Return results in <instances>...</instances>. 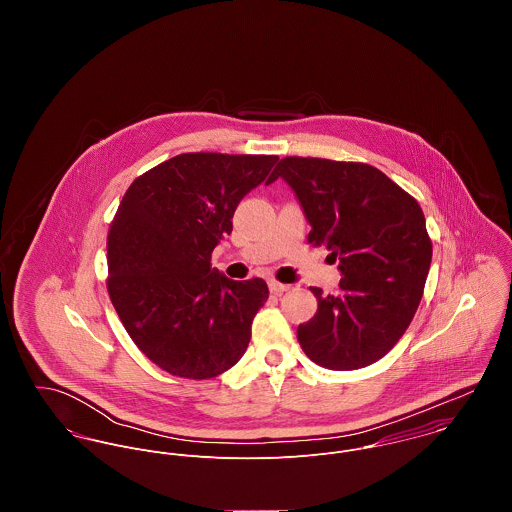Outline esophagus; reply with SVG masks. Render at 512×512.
<instances>
[{
    "label": "esophagus",
    "instance_id": "obj_1",
    "mask_svg": "<svg viewBox=\"0 0 512 512\" xmlns=\"http://www.w3.org/2000/svg\"><path fill=\"white\" fill-rule=\"evenodd\" d=\"M268 288H270V292L274 293V295H282V293L290 290L288 284H280V282H276V280H270V282H268Z\"/></svg>",
    "mask_w": 512,
    "mask_h": 512
}]
</instances>
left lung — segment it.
Segmentation results:
<instances>
[{
	"label": "left lung",
	"mask_w": 512,
	"mask_h": 512,
	"mask_svg": "<svg viewBox=\"0 0 512 512\" xmlns=\"http://www.w3.org/2000/svg\"><path fill=\"white\" fill-rule=\"evenodd\" d=\"M282 177L311 224L307 242L339 260V295L317 297V313L297 327L303 353L331 370L382 359L420 305L432 264V240L418 201L380 169L319 157H284Z\"/></svg>",
	"instance_id": "obj_1"
}]
</instances>
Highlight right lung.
Listing matches in <instances>:
<instances>
[{
  "label": "right lung",
  "instance_id": "add662e5",
  "mask_svg": "<svg viewBox=\"0 0 512 512\" xmlns=\"http://www.w3.org/2000/svg\"><path fill=\"white\" fill-rule=\"evenodd\" d=\"M276 161L181 153L128 187L108 232L106 286L132 341L165 372L205 380L242 359L268 286L228 280L211 254Z\"/></svg>",
  "mask_w": 512,
  "mask_h": 512
}]
</instances>
